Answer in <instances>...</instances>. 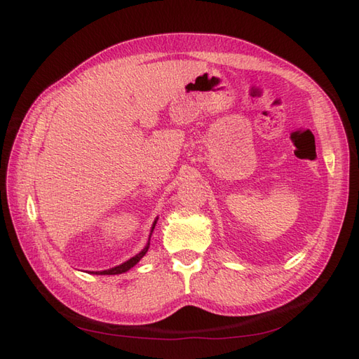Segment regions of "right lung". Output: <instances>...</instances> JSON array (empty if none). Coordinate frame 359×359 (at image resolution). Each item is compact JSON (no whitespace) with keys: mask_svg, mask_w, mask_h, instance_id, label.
Masks as SVG:
<instances>
[{"mask_svg":"<svg viewBox=\"0 0 359 359\" xmlns=\"http://www.w3.org/2000/svg\"><path fill=\"white\" fill-rule=\"evenodd\" d=\"M157 220H158V217H156V220L154 222H152V226H151V233H149V239H148V243L147 245H144V248L140 251V253H137L135 256H133L131 259H128L126 262H123V264H120V265H116V266H112V269H108V270H103V271H93L90 274H120V273H125V271H128V270H131L133 266L140 261V259L147 255V251H148V248H149V241H151V234H152V231H154V228H156V224H157Z\"/></svg>","mask_w":359,"mask_h":359,"instance_id":"add662e5","label":"right lung"}]
</instances>
